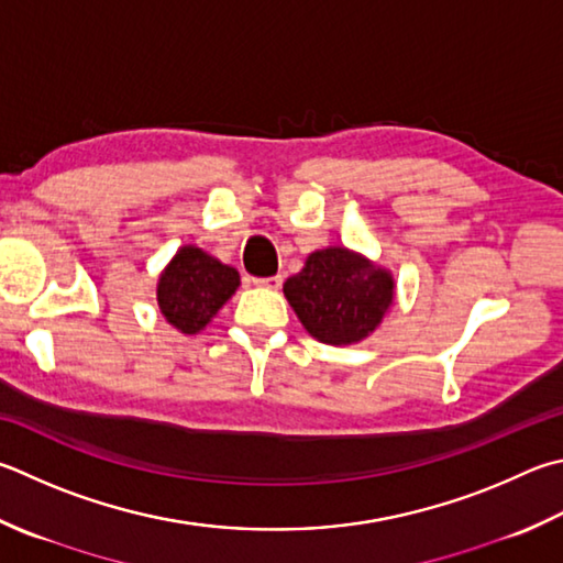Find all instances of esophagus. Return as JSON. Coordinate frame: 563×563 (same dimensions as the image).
I'll list each match as a JSON object with an SVG mask.
<instances>
[{"label":"esophagus","instance_id":"34e87169","mask_svg":"<svg viewBox=\"0 0 563 563\" xmlns=\"http://www.w3.org/2000/svg\"><path fill=\"white\" fill-rule=\"evenodd\" d=\"M255 285H261V288H271V290H278L283 285V275H271V278H255Z\"/></svg>","mask_w":563,"mask_h":563}]
</instances>
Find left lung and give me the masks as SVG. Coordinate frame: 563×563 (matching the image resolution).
Here are the masks:
<instances>
[{
	"instance_id": "obj_1",
	"label": "left lung",
	"mask_w": 563,
	"mask_h": 563,
	"mask_svg": "<svg viewBox=\"0 0 563 563\" xmlns=\"http://www.w3.org/2000/svg\"><path fill=\"white\" fill-rule=\"evenodd\" d=\"M308 334L344 346L369 336L396 298L391 271L344 246L312 251L302 271L283 285Z\"/></svg>"
}]
</instances>
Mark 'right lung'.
<instances>
[{
	"label": "right lung",
	"mask_w": 563,
	"mask_h": 563,
	"mask_svg": "<svg viewBox=\"0 0 563 563\" xmlns=\"http://www.w3.org/2000/svg\"><path fill=\"white\" fill-rule=\"evenodd\" d=\"M236 268L199 246H181L157 280V305L181 334H199L239 290Z\"/></svg>",
	"instance_id": "1"
}]
</instances>
